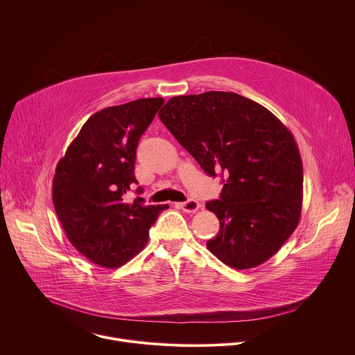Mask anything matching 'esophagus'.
<instances>
[{
    "label": "esophagus",
    "instance_id": "obj_1",
    "mask_svg": "<svg viewBox=\"0 0 355 355\" xmlns=\"http://www.w3.org/2000/svg\"><path fill=\"white\" fill-rule=\"evenodd\" d=\"M180 208H181L184 212H187V214H195L196 211L200 209V204H199L198 200H195V199H188V200H185V202H181Z\"/></svg>",
    "mask_w": 355,
    "mask_h": 355
}]
</instances>
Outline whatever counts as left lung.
<instances>
[{
    "label": "left lung",
    "instance_id": "8db88e82",
    "mask_svg": "<svg viewBox=\"0 0 355 355\" xmlns=\"http://www.w3.org/2000/svg\"><path fill=\"white\" fill-rule=\"evenodd\" d=\"M159 118L211 177L220 199L207 202L220 229L207 247L234 270L254 268L296 229L303 167L289 129L267 108L236 92L173 96Z\"/></svg>",
    "mask_w": 355,
    "mask_h": 355
}]
</instances>
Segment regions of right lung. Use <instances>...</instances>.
Returning <instances> with one entry per match:
<instances>
[{
	"mask_svg": "<svg viewBox=\"0 0 355 355\" xmlns=\"http://www.w3.org/2000/svg\"><path fill=\"white\" fill-rule=\"evenodd\" d=\"M163 98H140L95 112L56 166L52 198L69 241L91 263L118 268L148 241V230L168 205L126 202L136 147ZM137 192H141L137 188Z\"/></svg>",
	"mask_w": 355,
	"mask_h": 355,
	"instance_id": "obj_1",
	"label": "right lung"
}]
</instances>
